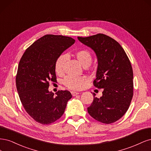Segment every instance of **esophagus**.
Returning <instances> with one entry per match:
<instances>
[{"label":"esophagus","instance_id":"esophagus-1","mask_svg":"<svg viewBox=\"0 0 151 151\" xmlns=\"http://www.w3.org/2000/svg\"><path fill=\"white\" fill-rule=\"evenodd\" d=\"M71 93L72 95L73 96H76L77 95H78V94L80 93L79 92H76V91H72L71 92Z\"/></svg>","mask_w":151,"mask_h":151}]
</instances>
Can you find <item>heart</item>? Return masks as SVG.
Listing matches in <instances>:
<instances>
[{
  "instance_id": "obj_1",
  "label": "heart",
  "mask_w": 151,
  "mask_h": 151,
  "mask_svg": "<svg viewBox=\"0 0 151 151\" xmlns=\"http://www.w3.org/2000/svg\"><path fill=\"white\" fill-rule=\"evenodd\" d=\"M74 56L83 66H87L89 65L92 60V56L90 52L86 50H80L75 52ZM66 57L65 55H61L56 61L55 65V70L56 74L61 75L64 71V65L66 61ZM88 82V78L85 76L79 77L67 76L63 80V84L68 88L79 90L82 89Z\"/></svg>"
}]
</instances>
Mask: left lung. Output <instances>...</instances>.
<instances>
[{
	"mask_svg": "<svg viewBox=\"0 0 151 151\" xmlns=\"http://www.w3.org/2000/svg\"><path fill=\"white\" fill-rule=\"evenodd\" d=\"M78 39L96 53L98 68L93 85L104 88L100 99L93 93V101L87 109L88 112L100 122L114 123L126 113L132 99L133 70L130 61L120 44L104 34Z\"/></svg>",
	"mask_w": 151,
	"mask_h": 151,
	"instance_id": "1",
	"label": "left lung"
}]
</instances>
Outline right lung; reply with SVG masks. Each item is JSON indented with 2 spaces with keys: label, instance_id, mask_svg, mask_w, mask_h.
Segmentation results:
<instances>
[{
  "label": "right lung",
  "instance_id": "right-lung-1",
  "mask_svg": "<svg viewBox=\"0 0 151 151\" xmlns=\"http://www.w3.org/2000/svg\"><path fill=\"white\" fill-rule=\"evenodd\" d=\"M72 37L46 35L29 47L19 61L16 88L26 112L37 122L50 124L64 114L72 95L59 90L48 91L50 81H56L55 65L61 53L75 43Z\"/></svg>",
  "mask_w": 151,
  "mask_h": 151
}]
</instances>
